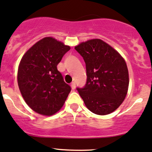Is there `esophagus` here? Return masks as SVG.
<instances>
[{
  "label": "esophagus",
  "instance_id": "esophagus-1",
  "mask_svg": "<svg viewBox=\"0 0 152 152\" xmlns=\"http://www.w3.org/2000/svg\"><path fill=\"white\" fill-rule=\"evenodd\" d=\"M75 86H76V84H75V82L72 83V84H71V87H72V88L73 89V90H74V89L75 88Z\"/></svg>",
  "mask_w": 152,
  "mask_h": 152
}]
</instances>
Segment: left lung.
<instances>
[{
    "mask_svg": "<svg viewBox=\"0 0 152 152\" xmlns=\"http://www.w3.org/2000/svg\"><path fill=\"white\" fill-rule=\"evenodd\" d=\"M75 49L83 58L87 80L77 88L89 110L107 115L116 110L127 94L129 73L121 55L99 39L82 42Z\"/></svg>",
    "mask_w": 152,
    "mask_h": 152,
    "instance_id": "1",
    "label": "left lung"
}]
</instances>
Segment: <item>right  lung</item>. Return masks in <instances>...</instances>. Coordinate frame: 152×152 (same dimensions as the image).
Listing matches in <instances>:
<instances>
[{
  "label": "right lung",
  "mask_w": 152,
  "mask_h": 152,
  "mask_svg": "<svg viewBox=\"0 0 152 152\" xmlns=\"http://www.w3.org/2000/svg\"><path fill=\"white\" fill-rule=\"evenodd\" d=\"M69 50V46L54 38L45 37L33 45L20 61L19 88L28 105L41 115L57 113L71 91V87L57 69Z\"/></svg>",
  "instance_id": "1"
}]
</instances>
